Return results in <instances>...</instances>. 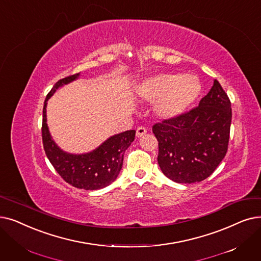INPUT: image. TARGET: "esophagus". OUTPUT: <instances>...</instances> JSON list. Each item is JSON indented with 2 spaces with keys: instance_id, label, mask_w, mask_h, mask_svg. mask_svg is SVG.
Wrapping results in <instances>:
<instances>
[{
  "instance_id": "esophagus-1",
  "label": "esophagus",
  "mask_w": 261,
  "mask_h": 261,
  "mask_svg": "<svg viewBox=\"0 0 261 261\" xmlns=\"http://www.w3.org/2000/svg\"><path fill=\"white\" fill-rule=\"evenodd\" d=\"M146 132H147V129H146V128H144V127H139V128L137 129V137H138V138H141V137H143L144 134H146Z\"/></svg>"
}]
</instances>
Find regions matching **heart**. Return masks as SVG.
Masks as SVG:
<instances>
[{
    "mask_svg": "<svg viewBox=\"0 0 261 261\" xmlns=\"http://www.w3.org/2000/svg\"><path fill=\"white\" fill-rule=\"evenodd\" d=\"M201 93V83L195 74L163 72L147 77L138 87L139 97L153 103L160 118L174 119L193 105Z\"/></svg>",
    "mask_w": 261,
    "mask_h": 261,
    "instance_id": "heart-1",
    "label": "heart"
}]
</instances>
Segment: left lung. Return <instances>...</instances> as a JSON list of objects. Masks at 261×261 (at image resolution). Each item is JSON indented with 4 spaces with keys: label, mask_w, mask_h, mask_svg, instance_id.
Listing matches in <instances>:
<instances>
[{
    "label": "left lung",
    "mask_w": 261,
    "mask_h": 261,
    "mask_svg": "<svg viewBox=\"0 0 261 261\" xmlns=\"http://www.w3.org/2000/svg\"><path fill=\"white\" fill-rule=\"evenodd\" d=\"M231 103L214 80L197 108L174 119L155 123L158 163L163 174L178 184H194L208 178L227 152Z\"/></svg>",
    "instance_id": "8db88e82"
}]
</instances>
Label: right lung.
Instances as JSON below:
<instances>
[{
	"mask_svg": "<svg viewBox=\"0 0 261 261\" xmlns=\"http://www.w3.org/2000/svg\"><path fill=\"white\" fill-rule=\"evenodd\" d=\"M79 76L80 73L62 79L47 95L42 111V143L49 161L66 182L77 189L93 191L108 187L117 178L122 167L123 153L134 141L135 130L113 135L86 153H70L60 148L48 128L47 102L56 89L71 83Z\"/></svg>",
	"mask_w": 261,
	"mask_h": 261,
	"instance_id": "1",
	"label": "right lung"
}]
</instances>
